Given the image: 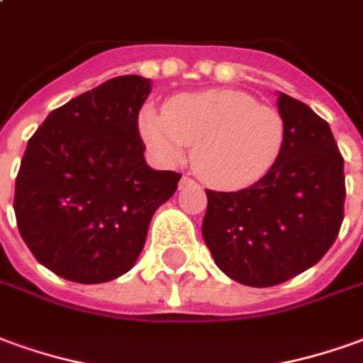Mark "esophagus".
<instances>
[{
    "label": "esophagus",
    "mask_w": 363,
    "mask_h": 363,
    "mask_svg": "<svg viewBox=\"0 0 363 363\" xmlns=\"http://www.w3.org/2000/svg\"><path fill=\"white\" fill-rule=\"evenodd\" d=\"M190 184H194V181H192L190 177H182L181 184H179V186H181V189H184V186H190Z\"/></svg>",
    "instance_id": "1"
}]
</instances>
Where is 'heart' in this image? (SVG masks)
<instances>
[{
    "label": "heart",
    "mask_w": 363,
    "mask_h": 363,
    "mask_svg": "<svg viewBox=\"0 0 363 363\" xmlns=\"http://www.w3.org/2000/svg\"><path fill=\"white\" fill-rule=\"evenodd\" d=\"M139 131L164 163H181L186 149L194 147V171L218 190L257 184L273 171L285 147L283 116L238 90L182 94L164 111L145 108Z\"/></svg>",
    "instance_id": "obj_1"
}]
</instances>
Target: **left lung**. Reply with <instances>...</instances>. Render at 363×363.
I'll return each mask as SVG.
<instances>
[{"mask_svg":"<svg viewBox=\"0 0 363 363\" xmlns=\"http://www.w3.org/2000/svg\"><path fill=\"white\" fill-rule=\"evenodd\" d=\"M285 147L265 179L238 192L206 190L202 238L216 265L250 287H273L323 259L344 220V159L330 125L279 92Z\"/></svg>","mask_w":363,"mask_h":363,"instance_id":"1","label":"left lung"}]
</instances>
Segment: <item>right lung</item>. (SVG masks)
Returning a JSON list of instances; mask_svg holds the SVG:
<instances>
[{"mask_svg":"<svg viewBox=\"0 0 363 363\" xmlns=\"http://www.w3.org/2000/svg\"><path fill=\"white\" fill-rule=\"evenodd\" d=\"M151 92L118 76L52 110L27 143L15 181L23 242L47 269L74 283L128 273L155 210L181 181L145 163L138 118Z\"/></svg>","mask_w":363,"mask_h":363,"instance_id":"1","label":"right lung"}]
</instances>
